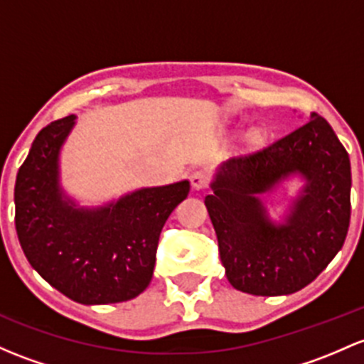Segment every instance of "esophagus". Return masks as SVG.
Wrapping results in <instances>:
<instances>
[{
  "label": "esophagus",
  "instance_id": "obj_1",
  "mask_svg": "<svg viewBox=\"0 0 364 364\" xmlns=\"http://www.w3.org/2000/svg\"><path fill=\"white\" fill-rule=\"evenodd\" d=\"M190 181H192V186L195 190L208 188L209 186V176L202 171H195L192 176H190Z\"/></svg>",
  "mask_w": 364,
  "mask_h": 364
}]
</instances>
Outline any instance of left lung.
<instances>
[{"label":"left lung","instance_id":"1","mask_svg":"<svg viewBox=\"0 0 364 364\" xmlns=\"http://www.w3.org/2000/svg\"><path fill=\"white\" fill-rule=\"evenodd\" d=\"M291 171L308 178L289 223L266 220L255 193ZM221 263L235 289L258 296L300 291L346 242L350 221V160L331 125L312 120L221 167L205 197Z\"/></svg>","mask_w":364,"mask_h":364}]
</instances>
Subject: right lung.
I'll use <instances>...</instances> for the list:
<instances>
[{"mask_svg": "<svg viewBox=\"0 0 364 364\" xmlns=\"http://www.w3.org/2000/svg\"><path fill=\"white\" fill-rule=\"evenodd\" d=\"M75 114L38 132L15 181V230L34 270L71 300L118 304L148 288L160 232L190 183L143 188L99 211L73 209L57 186V155Z\"/></svg>", "mask_w": 364, "mask_h": 364, "instance_id": "add662e5", "label": "right lung"}]
</instances>
